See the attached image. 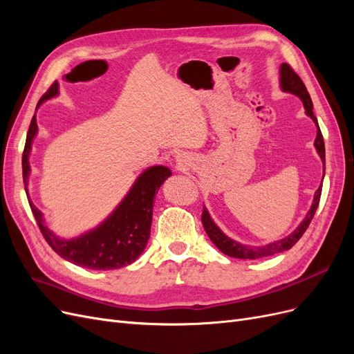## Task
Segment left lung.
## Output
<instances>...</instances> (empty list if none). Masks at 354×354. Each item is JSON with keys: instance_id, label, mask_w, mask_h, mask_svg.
<instances>
[{"instance_id": "left-lung-1", "label": "left lung", "mask_w": 354, "mask_h": 354, "mask_svg": "<svg viewBox=\"0 0 354 354\" xmlns=\"http://www.w3.org/2000/svg\"><path fill=\"white\" fill-rule=\"evenodd\" d=\"M279 72H281V87H282V90L288 91V93L297 94L298 97L303 100L306 113L315 121V124L317 127V136H316V140H315V146H316V151H317L320 159H322L324 162H325L324 136H322V133H320L317 120H316V116L313 113V103H312V99H310V94H308V91L306 88L304 82L301 81V78L298 77L297 72L288 65V63H282ZM324 168H325V165H324ZM320 194H322V185H320L319 189L316 190L315 199H313V203H312V208H310V211L307 212L306 218L303 220V223L299 224V226L291 234H289L288 238H283L282 241H277V242L264 245V246H246V245H241L238 242L229 239L226 234H224L216 226V223L211 220L209 214H208V211L205 208H203V211H202L201 220H202V224H203V229H205L209 239L212 241V243L216 245L223 254H226L229 257H234V259H250V260L263 259V257H269V255H274L277 252L291 250L292 246L299 241V238L303 236L304 232L308 227V224L312 223V220L315 217V212L317 209L319 201H320Z\"/></svg>"}]
</instances>
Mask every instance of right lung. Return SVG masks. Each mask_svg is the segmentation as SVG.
<instances>
[{"label": "right lung", "instance_id": "1", "mask_svg": "<svg viewBox=\"0 0 354 354\" xmlns=\"http://www.w3.org/2000/svg\"><path fill=\"white\" fill-rule=\"evenodd\" d=\"M57 88L59 84L53 82L51 87L39 99L38 106L44 100L53 97V95H56ZM37 130L38 127L34 116L29 125L22 156L25 190H28L26 185L29 176L28 156ZM169 176L171 171L167 167L159 165L146 169L137 178L130 194L125 196L121 205L113 211L108 220L100 224L95 230L72 241H63L55 236L42 224V216L38 208L29 199L28 201L42 236L51 246V250L59 254L62 259L93 270H113L131 264L143 252L149 236H151L153 199L160 185Z\"/></svg>", "mask_w": 354, "mask_h": 354}]
</instances>
